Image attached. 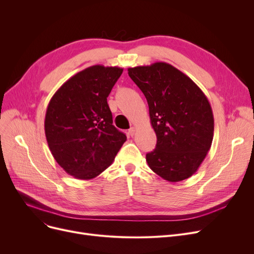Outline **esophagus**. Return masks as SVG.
Masks as SVG:
<instances>
[{"label": "esophagus", "instance_id": "34e87169", "mask_svg": "<svg viewBox=\"0 0 254 254\" xmlns=\"http://www.w3.org/2000/svg\"><path fill=\"white\" fill-rule=\"evenodd\" d=\"M128 134H129V136H134L135 134H136V127H131L129 129H128Z\"/></svg>", "mask_w": 254, "mask_h": 254}]
</instances>
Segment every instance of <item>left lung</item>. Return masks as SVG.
<instances>
[{"label":"left lung","instance_id":"obj_1","mask_svg":"<svg viewBox=\"0 0 254 254\" xmlns=\"http://www.w3.org/2000/svg\"><path fill=\"white\" fill-rule=\"evenodd\" d=\"M127 72L147 100L157 138L155 149L146 154L149 168L170 182L190 178L210 150L214 132L205 93L189 76L164 62Z\"/></svg>","mask_w":254,"mask_h":254}]
</instances>
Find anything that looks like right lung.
Here are the masks:
<instances>
[{
    "label": "right lung",
    "mask_w": 254,
    "mask_h": 254,
    "mask_svg": "<svg viewBox=\"0 0 254 254\" xmlns=\"http://www.w3.org/2000/svg\"><path fill=\"white\" fill-rule=\"evenodd\" d=\"M123 71L91 65L66 80L47 106L44 128L49 149L57 163L77 179L100 175L127 141L112 125L107 103Z\"/></svg>",
    "instance_id": "right-lung-1"
}]
</instances>
